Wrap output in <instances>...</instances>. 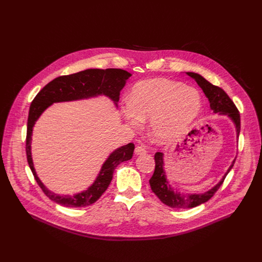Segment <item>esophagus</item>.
<instances>
[{"label":"esophagus","instance_id":"1","mask_svg":"<svg viewBox=\"0 0 262 262\" xmlns=\"http://www.w3.org/2000/svg\"><path fill=\"white\" fill-rule=\"evenodd\" d=\"M146 153H147V150L143 146H137L136 149H135V154L136 155H144Z\"/></svg>","mask_w":262,"mask_h":262}]
</instances>
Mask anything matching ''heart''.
Returning a JSON list of instances; mask_svg holds the SVG:
<instances>
[{"label": "heart", "mask_w": 262, "mask_h": 262, "mask_svg": "<svg viewBox=\"0 0 262 262\" xmlns=\"http://www.w3.org/2000/svg\"><path fill=\"white\" fill-rule=\"evenodd\" d=\"M203 106L200 92L181 82L151 79L137 83L130 100L122 108L127 124L134 128L151 119L155 141L168 144L178 139L199 116Z\"/></svg>", "instance_id": "1"}]
</instances>
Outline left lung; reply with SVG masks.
Listing matches in <instances>:
<instances>
[{
  "label": "left lung",
  "mask_w": 262,
  "mask_h": 262,
  "mask_svg": "<svg viewBox=\"0 0 262 262\" xmlns=\"http://www.w3.org/2000/svg\"><path fill=\"white\" fill-rule=\"evenodd\" d=\"M190 78H192L198 85L203 89L206 97L209 102V107L213 113L219 115H227L235 125L237 139L239 138L240 133V114L237 107L227 93L220 87L212 85L203 76L196 73L187 72L186 73ZM238 142V141H237ZM235 163V159L228 168L227 172L224 174L222 179L209 190L203 193H180L177 190H174L170 185L166 172L164 169V154L157 152L155 154V171L150 179V185L152 191L157 195L159 200L166 206L173 209H189L195 208L202 204L208 202L209 199L214 194V192L220 188L224 182L225 177L232 169Z\"/></svg>",
  "instance_id": "1"
}]
</instances>
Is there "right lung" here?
Wrapping results in <instances>:
<instances>
[{
	"mask_svg": "<svg viewBox=\"0 0 262 262\" xmlns=\"http://www.w3.org/2000/svg\"><path fill=\"white\" fill-rule=\"evenodd\" d=\"M130 76L132 74L121 69H88L76 74L60 76L46 85L31 102L26 137L27 161L37 184L45 194L54 203L68 208H82L94 204L109 186L114 169L120 163L132 159L135 145L129 143L114 150L105 160L95 181L86 190L74 195L57 194L51 191L41 182L33 165L31 141L35 122L50 106L58 102L83 100L103 95L117 107L119 93Z\"/></svg>",
	"mask_w": 262,
	"mask_h": 262,
	"instance_id": "add662e5",
	"label": "right lung"
}]
</instances>
